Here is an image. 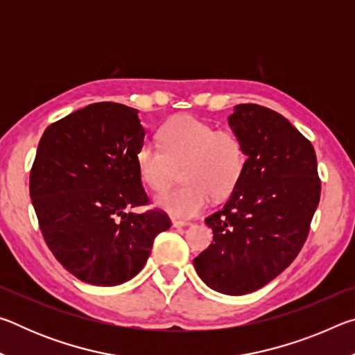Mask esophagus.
I'll return each instance as SVG.
<instances>
[{"label":"esophagus","instance_id":"esophagus-1","mask_svg":"<svg viewBox=\"0 0 355 355\" xmlns=\"http://www.w3.org/2000/svg\"><path fill=\"white\" fill-rule=\"evenodd\" d=\"M188 225H191V222H189V220H178V219H172V227H175V228H178V227H188Z\"/></svg>","mask_w":355,"mask_h":355}]
</instances>
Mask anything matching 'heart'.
Returning a JSON list of instances; mask_svg holds the SVG:
<instances>
[{
  "mask_svg": "<svg viewBox=\"0 0 355 355\" xmlns=\"http://www.w3.org/2000/svg\"><path fill=\"white\" fill-rule=\"evenodd\" d=\"M158 141L161 149L144 142L135 161L142 182L153 191L171 186L182 169V188L153 199V205L172 218H194L213 197L224 199L241 182L248 155L243 141L230 130H214L199 119L180 116L159 130Z\"/></svg>",
  "mask_w": 355,
  "mask_h": 355,
  "instance_id": "heart-1",
  "label": "heart"
}]
</instances>
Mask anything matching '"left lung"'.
<instances>
[{"mask_svg":"<svg viewBox=\"0 0 355 355\" xmlns=\"http://www.w3.org/2000/svg\"><path fill=\"white\" fill-rule=\"evenodd\" d=\"M228 125L244 144L245 171L224 208L205 219L213 243L194 258V268L211 290L243 296L297 257L321 182L313 146L279 112L236 105Z\"/></svg>","mask_w":355,"mask_h":355,"instance_id":"1","label":"left lung"}]
</instances>
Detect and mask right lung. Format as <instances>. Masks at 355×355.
<instances>
[{"mask_svg": "<svg viewBox=\"0 0 355 355\" xmlns=\"http://www.w3.org/2000/svg\"><path fill=\"white\" fill-rule=\"evenodd\" d=\"M137 110L89 105L45 130L29 196L48 248L76 279L97 286L141 272L153 239L171 227L163 211L131 213L148 197L135 156L146 128Z\"/></svg>", "mask_w": 355, "mask_h": 355, "instance_id": "right-lung-1", "label": "right lung"}]
</instances>
